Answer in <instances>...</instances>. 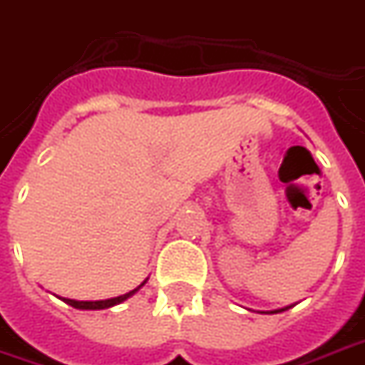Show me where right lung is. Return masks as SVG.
<instances>
[{
  "label": "right lung",
  "instance_id": "right-lung-1",
  "mask_svg": "<svg viewBox=\"0 0 365 365\" xmlns=\"http://www.w3.org/2000/svg\"><path fill=\"white\" fill-rule=\"evenodd\" d=\"M134 292L118 295V297H113V299H105V302H76V299H63V302L68 303V305H71V307H76V309H106V307H113V305H116V303L124 302V299L130 297Z\"/></svg>",
  "mask_w": 365,
  "mask_h": 365
}]
</instances>
